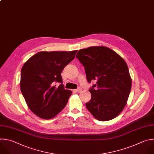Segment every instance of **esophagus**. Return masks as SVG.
Segmentation results:
<instances>
[{"label": "esophagus", "instance_id": "esophagus-1", "mask_svg": "<svg viewBox=\"0 0 154 154\" xmlns=\"http://www.w3.org/2000/svg\"><path fill=\"white\" fill-rule=\"evenodd\" d=\"M82 88H77L76 90H75V91H76V92H78V93H79V92H81V91H82Z\"/></svg>", "mask_w": 154, "mask_h": 154}]
</instances>
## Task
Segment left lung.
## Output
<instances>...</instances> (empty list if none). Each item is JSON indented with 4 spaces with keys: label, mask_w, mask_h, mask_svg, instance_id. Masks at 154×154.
<instances>
[{
    "label": "left lung",
    "mask_w": 154,
    "mask_h": 154,
    "mask_svg": "<svg viewBox=\"0 0 154 154\" xmlns=\"http://www.w3.org/2000/svg\"><path fill=\"white\" fill-rule=\"evenodd\" d=\"M84 66L91 100L86 107L99 121L112 119L125 108L132 87V79L124 59L104 46L79 50L76 56Z\"/></svg>",
    "instance_id": "8db88e82"
}]
</instances>
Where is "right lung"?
<instances>
[{
    "instance_id": "add662e5",
    "label": "right lung",
    "mask_w": 154,
    "mask_h": 154,
    "mask_svg": "<svg viewBox=\"0 0 154 154\" xmlns=\"http://www.w3.org/2000/svg\"><path fill=\"white\" fill-rule=\"evenodd\" d=\"M76 52L40 51L23 64L20 90L28 108L38 116L53 118L66 107L72 91L64 88L60 74ZM55 82L61 84L56 87Z\"/></svg>"
}]
</instances>
